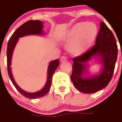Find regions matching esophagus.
<instances>
[{
	"instance_id": "34e87169",
	"label": "esophagus",
	"mask_w": 122,
	"mask_h": 122,
	"mask_svg": "<svg viewBox=\"0 0 122 122\" xmlns=\"http://www.w3.org/2000/svg\"><path fill=\"white\" fill-rule=\"evenodd\" d=\"M67 60V57L63 56L61 57V59H60V61H61V62H64V61H66Z\"/></svg>"
}]
</instances>
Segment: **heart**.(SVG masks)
Masks as SVG:
<instances>
[{
    "mask_svg": "<svg viewBox=\"0 0 122 122\" xmlns=\"http://www.w3.org/2000/svg\"><path fill=\"white\" fill-rule=\"evenodd\" d=\"M97 32V27L93 23H78L68 31L64 39L73 40L71 50L74 53L81 54L92 44Z\"/></svg>",
    "mask_w": 122,
    "mask_h": 122,
    "instance_id": "obj_1",
    "label": "heart"
}]
</instances>
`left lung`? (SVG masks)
Returning <instances> with one entry per match:
<instances>
[{
	"mask_svg": "<svg viewBox=\"0 0 122 122\" xmlns=\"http://www.w3.org/2000/svg\"><path fill=\"white\" fill-rule=\"evenodd\" d=\"M118 48L112 32L105 22H101L100 28L95 44L92 49L73 58L71 80L75 87L85 94H92L106 87L112 77L117 61ZM97 57L103 65L99 74L89 77L86 62Z\"/></svg>",
	"mask_w": 122,
	"mask_h": 122,
	"instance_id": "1",
	"label": "left lung"
}]
</instances>
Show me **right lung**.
Listing matches in <instances>:
<instances>
[{"mask_svg": "<svg viewBox=\"0 0 122 122\" xmlns=\"http://www.w3.org/2000/svg\"><path fill=\"white\" fill-rule=\"evenodd\" d=\"M43 23V22L38 20H31L23 24L12 35L11 38H10L9 41L8 42L7 46V51H6L7 69L10 78L15 87L22 95H23L27 98H31V99L40 98L47 94V92L50 90V87H51V80H52V76H53V73L57 67L60 65L59 60L57 59V60L50 61L47 69V81H46L44 87L42 88V89L33 93H28L27 92H25L17 85V83L15 81V79L13 78V75H12L11 68L10 66L11 65V59L13 51L16 47V44L18 42L19 38L31 35H44V33L42 30V28L44 27Z\"/></svg>", "mask_w": 122, "mask_h": 122, "instance_id": "right-lung-1", "label": "right lung"}]
</instances>
